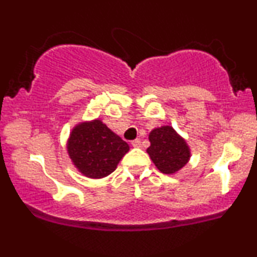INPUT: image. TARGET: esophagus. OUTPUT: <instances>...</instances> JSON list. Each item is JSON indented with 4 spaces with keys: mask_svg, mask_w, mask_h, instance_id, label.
I'll list each match as a JSON object with an SVG mask.
<instances>
[{
    "mask_svg": "<svg viewBox=\"0 0 257 257\" xmlns=\"http://www.w3.org/2000/svg\"><path fill=\"white\" fill-rule=\"evenodd\" d=\"M132 146L135 147V148L141 147V140H140V139H135V140H133L132 141Z\"/></svg>",
    "mask_w": 257,
    "mask_h": 257,
    "instance_id": "obj_1",
    "label": "esophagus"
}]
</instances>
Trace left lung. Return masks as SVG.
<instances>
[{
    "mask_svg": "<svg viewBox=\"0 0 257 257\" xmlns=\"http://www.w3.org/2000/svg\"><path fill=\"white\" fill-rule=\"evenodd\" d=\"M147 153L154 165L165 175H174L189 162L191 153L187 141L171 125L154 128L148 135Z\"/></svg>",
    "mask_w": 257,
    "mask_h": 257,
    "instance_id": "8db88e82",
    "label": "left lung"
}]
</instances>
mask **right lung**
<instances>
[{
    "label": "right lung",
    "mask_w": 257,
    "mask_h": 257,
    "mask_svg": "<svg viewBox=\"0 0 257 257\" xmlns=\"http://www.w3.org/2000/svg\"><path fill=\"white\" fill-rule=\"evenodd\" d=\"M129 145L100 119L76 124L67 141V152L79 172L88 178H104L115 171Z\"/></svg>",
    "instance_id": "add662e5"
}]
</instances>
